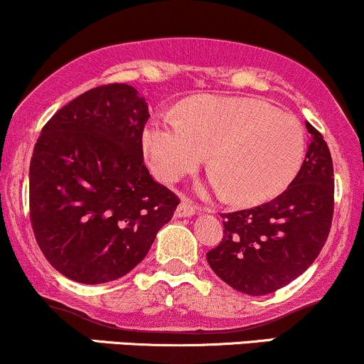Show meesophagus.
<instances>
[{
	"label": "esophagus",
	"mask_w": 364,
	"mask_h": 364,
	"mask_svg": "<svg viewBox=\"0 0 364 364\" xmlns=\"http://www.w3.org/2000/svg\"><path fill=\"white\" fill-rule=\"evenodd\" d=\"M196 206L193 205V203L189 201V199H183V201H181V205L177 206V210H175V217L177 218H182V217H193L194 213H196Z\"/></svg>",
	"instance_id": "obj_1"
}]
</instances>
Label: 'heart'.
<instances>
[{
	"mask_svg": "<svg viewBox=\"0 0 364 364\" xmlns=\"http://www.w3.org/2000/svg\"><path fill=\"white\" fill-rule=\"evenodd\" d=\"M182 119L152 118L142 147L152 171L177 182L210 154L213 187L234 205H260L277 196L299 171L306 149L302 127L272 105L245 97H198Z\"/></svg>",
	"mask_w": 364,
	"mask_h": 364,
	"instance_id": "heart-1",
	"label": "heart"
}]
</instances>
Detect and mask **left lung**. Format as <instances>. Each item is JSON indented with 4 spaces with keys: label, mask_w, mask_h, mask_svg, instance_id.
Returning a JSON list of instances; mask_svg holds the SVG:
<instances>
[{
    "label": "left lung",
    "mask_w": 364,
    "mask_h": 364,
    "mask_svg": "<svg viewBox=\"0 0 364 364\" xmlns=\"http://www.w3.org/2000/svg\"><path fill=\"white\" fill-rule=\"evenodd\" d=\"M309 146L288 189L272 201L224 213V237L206 253L234 290L267 295L307 271L326 243L333 218V161L323 135L307 123Z\"/></svg>",
    "instance_id": "left-lung-1"
}]
</instances>
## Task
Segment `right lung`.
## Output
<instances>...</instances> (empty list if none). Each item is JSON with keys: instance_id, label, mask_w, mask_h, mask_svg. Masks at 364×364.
<instances>
[{"instance_id": "1", "label": "right lung", "mask_w": 364, "mask_h": 364, "mask_svg": "<svg viewBox=\"0 0 364 364\" xmlns=\"http://www.w3.org/2000/svg\"><path fill=\"white\" fill-rule=\"evenodd\" d=\"M146 100L130 85L92 88L43 127L29 166L31 225L60 274L100 284L139 265L178 198L142 152Z\"/></svg>"}]
</instances>
